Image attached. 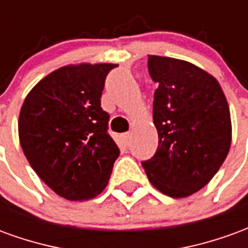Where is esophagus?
Wrapping results in <instances>:
<instances>
[{
  "label": "esophagus",
  "mask_w": 248,
  "mask_h": 248,
  "mask_svg": "<svg viewBox=\"0 0 248 248\" xmlns=\"http://www.w3.org/2000/svg\"><path fill=\"white\" fill-rule=\"evenodd\" d=\"M124 140L126 142V145H130V142L133 140V133H124Z\"/></svg>",
  "instance_id": "1"
}]
</instances>
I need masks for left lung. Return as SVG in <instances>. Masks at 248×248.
<instances>
[{
	"mask_svg": "<svg viewBox=\"0 0 248 248\" xmlns=\"http://www.w3.org/2000/svg\"><path fill=\"white\" fill-rule=\"evenodd\" d=\"M147 66L158 83L153 121L159 140L142 166L156 190L186 198L213 179L229 154V103L217 78L190 62L149 56Z\"/></svg>",
	"mask_w": 248,
	"mask_h": 248,
	"instance_id": "8db88e82",
	"label": "left lung"
}]
</instances>
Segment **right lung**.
Wrapping results in <instances>:
<instances>
[{"label": "right lung", "mask_w": 248, "mask_h": 248, "mask_svg": "<svg viewBox=\"0 0 248 248\" xmlns=\"http://www.w3.org/2000/svg\"><path fill=\"white\" fill-rule=\"evenodd\" d=\"M113 63H78L51 71L25 98L19 143L30 166L67 201H87L105 190L119 155L101 108Z\"/></svg>", "instance_id": "add662e5"}]
</instances>
